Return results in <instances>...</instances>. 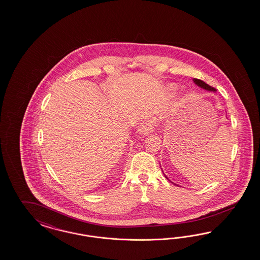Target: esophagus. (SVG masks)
Here are the masks:
<instances>
[{"label":"esophagus","instance_id":"obj_1","mask_svg":"<svg viewBox=\"0 0 260 260\" xmlns=\"http://www.w3.org/2000/svg\"><path fill=\"white\" fill-rule=\"evenodd\" d=\"M156 122L154 119H146L141 123V125L139 126V133L144 135L151 134L154 132L155 129V125Z\"/></svg>","mask_w":260,"mask_h":260}]
</instances>
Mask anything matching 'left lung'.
I'll list each match as a JSON object with an SVG mask.
<instances>
[{"instance_id": "1", "label": "left lung", "mask_w": 260, "mask_h": 260, "mask_svg": "<svg viewBox=\"0 0 260 260\" xmlns=\"http://www.w3.org/2000/svg\"><path fill=\"white\" fill-rule=\"evenodd\" d=\"M193 82L197 84L198 87H202V88L207 89V90H210V91H215V90H216L214 87L209 86L208 84H206L204 81H202V80H199V79H193ZM166 178H167V176H166Z\"/></svg>"}]
</instances>
